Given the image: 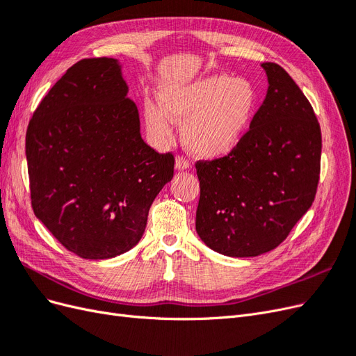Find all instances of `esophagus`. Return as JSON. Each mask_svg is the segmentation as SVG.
Wrapping results in <instances>:
<instances>
[{
    "instance_id": "obj_1",
    "label": "esophagus",
    "mask_w": 356,
    "mask_h": 356,
    "mask_svg": "<svg viewBox=\"0 0 356 356\" xmlns=\"http://www.w3.org/2000/svg\"><path fill=\"white\" fill-rule=\"evenodd\" d=\"M191 166L188 163V160H186L184 157H177L175 159V169L177 170H188Z\"/></svg>"
}]
</instances>
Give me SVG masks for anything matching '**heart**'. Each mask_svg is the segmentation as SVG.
<instances>
[{
    "label": "heart",
    "instance_id": "heart-1",
    "mask_svg": "<svg viewBox=\"0 0 356 356\" xmlns=\"http://www.w3.org/2000/svg\"><path fill=\"white\" fill-rule=\"evenodd\" d=\"M161 105L144 102L148 132L159 143L172 138L174 122L184 123L182 141L199 159L217 160L230 156L242 143L258 106V92L248 79L227 74L163 84Z\"/></svg>",
    "mask_w": 356,
    "mask_h": 356
}]
</instances>
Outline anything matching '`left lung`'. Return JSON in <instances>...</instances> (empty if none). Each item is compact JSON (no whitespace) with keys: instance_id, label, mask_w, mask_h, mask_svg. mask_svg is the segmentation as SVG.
<instances>
[{"instance_id":"left-lung-1","label":"left lung","mask_w":356,"mask_h":356,"mask_svg":"<svg viewBox=\"0 0 356 356\" xmlns=\"http://www.w3.org/2000/svg\"><path fill=\"white\" fill-rule=\"evenodd\" d=\"M261 67L267 93L241 145L196 163V232L227 257L275 250L312 207L319 181L322 138L314 108L282 67Z\"/></svg>"}]
</instances>
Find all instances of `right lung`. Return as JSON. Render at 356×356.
Returning <instances> with one entry per match:
<instances>
[{"label":"right lung","mask_w":356,"mask_h":356,"mask_svg":"<svg viewBox=\"0 0 356 356\" xmlns=\"http://www.w3.org/2000/svg\"><path fill=\"white\" fill-rule=\"evenodd\" d=\"M127 92L117 59H83L49 90L26 131L35 217L88 260L132 250L174 177V156L144 143Z\"/></svg>","instance_id":"add662e5"}]
</instances>
